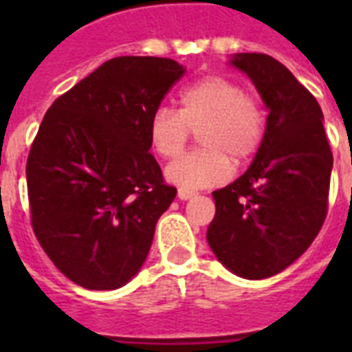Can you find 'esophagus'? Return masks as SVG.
Returning a JSON list of instances; mask_svg holds the SVG:
<instances>
[{
    "label": "esophagus",
    "mask_w": 352,
    "mask_h": 352,
    "mask_svg": "<svg viewBox=\"0 0 352 352\" xmlns=\"http://www.w3.org/2000/svg\"><path fill=\"white\" fill-rule=\"evenodd\" d=\"M195 195L193 190H186V188H179V192H177V197L181 199V201H188V199H192Z\"/></svg>",
    "instance_id": "1"
}]
</instances>
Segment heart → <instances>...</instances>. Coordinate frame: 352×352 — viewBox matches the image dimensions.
<instances>
[{"label": "heart", "mask_w": 352, "mask_h": 352, "mask_svg": "<svg viewBox=\"0 0 352 352\" xmlns=\"http://www.w3.org/2000/svg\"><path fill=\"white\" fill-rule=\"evenodd\" d=\"M192 131L203 149L168 166L166 179L177 186L206 188L232 175V160H250L267 133V111L256 95L223 74H210L179 93V109L159 107L148 126L149 146L162 159L184 151Z\"/></svg>", "instance_id": "1"}]
</instances>
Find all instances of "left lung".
<instances>
[{"label": "left lung", "instance_id": "left-lung-1", "mask_svg": "<svg viewBox=\"0 0 352 352\" xmlns=\"http://www.w3.org/2000/svg\"><path fill=\"white\" fill-rule=\"evenodd\" d=\"M230 63L261 95L267 133L250 168L212 193L206 239L230 272L265 279L292 265L322 230L333 153L322 107L283 63L261 52H239Z\"/></svg>", "mask_w": 352, "mask_h": 352}]
</instances>
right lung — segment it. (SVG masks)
Listing matches in <instances>:
<instances>
[{
  "mask_svg": "<svg viewBox=\"0 0 352 352\" xmlns=\"http://www.w3.org/2000/svg\"><path fill=\"white\" fill-rule=\"evenodd\" d=\"M184 74L170 58L107 60L58 96L27 159L30 223L60 272L89 290L126 285L175 199L148 126Z\"/></svg>",
  "mask_w": 352,
  "mask_h": 352,
  "instance_id": "right-lung-1",
  "label": "right lung"
}]
</instances>
